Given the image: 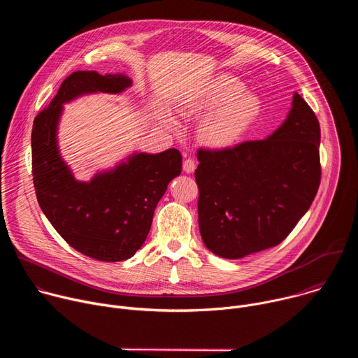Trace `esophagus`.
<instances>
[{"label":"esophagus","instance_id":"esophagus-1","mask_svg":"<svg viewBox=\"0 0 358 358\" xmlns=\"http://www.w3.org/2000/svg\"><path fill=\"white\" fill-rule=\"evenodd\" d=\"M182 170H184L187 174L194 173V170H195V162H194L192 159H187V160L182 163Z\"/></svg>","mask_w":358,"mask_h":358}]
</instances>
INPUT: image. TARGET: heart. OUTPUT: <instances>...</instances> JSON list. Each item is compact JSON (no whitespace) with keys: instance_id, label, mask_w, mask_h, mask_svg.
I'll return each mask as SVG.
<instances>
[{"instance_id":"obj_1","label":"heart","mask_w":358,"mask_h":358,"mask_svg":"<svg viewBox=\"0 0 358 358\" xmlns=\"http://www.w3.org/2000/svg\"><path fill=\"white\" fill-rule=\"evenodd\" d=\"M182 110L211 112L199 123L198 138L208 147L227 148L238 143L258 120L262 100L257 93L245 92V85L239 79L220 75L185 101Z\"/></svg>"}]
</instances>
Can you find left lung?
<instances>
[{
    "label": "left lung",
    "instance_id": "left-lung-1",
    "mask_svg": "<svg viewBox=\"0 0 358 358\" xmlns=\"http://www.w3.org/2000/svg\"><path fill=\"white\" fill-rule=\"evenodd\" d=\"M320 124L299 93L266 138L198 150V225L220 258L279 245L308 213L320 185Z\"/></svg>",
    "mask_w": 358,
    "mask_h": 358
}]
</instances>
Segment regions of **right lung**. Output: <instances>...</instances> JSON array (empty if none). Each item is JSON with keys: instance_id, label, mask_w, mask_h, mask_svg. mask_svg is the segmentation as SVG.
I'll list each match as a JSON object with an SVG mask.
<instances>
[{"instance_id": "right-lung-1", "label": "right lung", "mask_w": 358, "mask_h": 358, "mask_svg": "<svg viewBox=\"0 0 358 358\" xmlns=\"http://www.w3.org/2000/svg\"><path fill=\"white\" fill-rule=\"evenodd\" d=\"M131 86L124 75L78 71L34 120L32 176L39 207L57 232L78 252L101 262L131 258L144 243L167 185L181 173V155L133 152L90 181L75 178L61 156L58 126L64 105L92 93L117 94Z\"/></svg>"}]
</instances>
